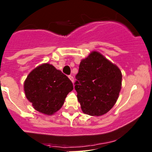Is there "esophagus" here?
Instances as JSON below:
<instances>
[{"label": "esophagus", "instance_id": "esophagus-1", "mask_svg": "<svg viewBox=\"0 0 152 152\" xmlns=\"http://www.w3.org/2000/svg\"><path fill=\"white\" fill-rule=\"evenodd\" d=\"M68 78H69V79H70V80L71 81V82H73V80H74V79H73V76H68Z\"/></svg>", "mask_w": 152, "mask_h": 152}]
</instances>
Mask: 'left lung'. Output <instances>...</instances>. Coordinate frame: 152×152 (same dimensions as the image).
I'll return each instance as SVG.
<instances>
[{"instance_id": "left-lung-1", "label": "left lung", "mask_w": 152, "mask_h": 152, "mask_svg": "<svg viewBox=\"0 0 152 152\" xmlns=\"http://www.w3.org/2000/svg\"><path fill=\"white\" fill-rule=\"evenodd\" d=\"M75 90L82 112L101 116L115 104L122 85L119 67L96 50L82 59Z\"/></svg>"}]
</instances>
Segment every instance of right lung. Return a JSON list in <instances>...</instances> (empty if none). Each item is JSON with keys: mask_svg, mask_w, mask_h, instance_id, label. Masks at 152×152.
Returning a JSON list of instances; mask_svg holds the SVG:
<instances>
[{"mask_svg": "<svg viewBox=\"0 0 152 152\" xmlns=\"http://www.w3.org/2000/svg\"><path fill=\"white\" fill-rule=\"evenodd\" d=\"M23 88L26 97L35 110L52 115L60 110L73 86L61 70L43 63L29 73Z\"/></svg>", "mask_w": 152, "mask_h": 152, "instance_id": "add662e5", "label": "right lung"}]
</instances>
